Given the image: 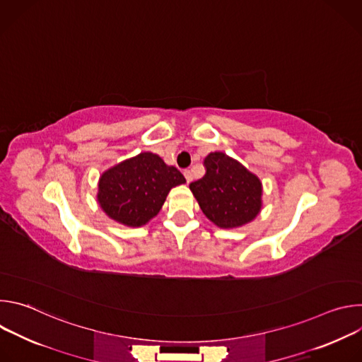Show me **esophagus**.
<instances>
[{
	"instance_id": "34e87169",
	"label": "esophagus",
	"mask_w": 362,
	"mask_h": 362,
	"mask_svg": "<svg viewBox=\"0 0 362 362\" xmlns=\"http://www.w3.org/2000/svg\"><path fill=\"white\" fill-rule=\"evenodd\" d=\"M183 175H185V177H186V182H187V183H190V182H192V179H193V177H192V172H190V170H185V172H183Z\"/></svg>"
}]
</instances>
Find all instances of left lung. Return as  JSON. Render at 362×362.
I'll list each match as a JSON object with an SVG mask.
<instances>
[{"label":"left lung","mask_w":362,"mask_h":362,"mask_svg":"<svg viewBox=\"0 0 362 362\" xmlns=\"http://www.w3.org/2000/svg\"><path fill=\"white\" fill-rule=\"evenodd\" d=\"M206 173L189 185L202 212L223 229L252 222L262 208V183L222 151L204 158Z\"/></svg>","instance_id":"1"}]
</instances>
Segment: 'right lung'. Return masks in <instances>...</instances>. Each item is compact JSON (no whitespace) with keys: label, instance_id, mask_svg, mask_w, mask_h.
<instances>
[{"label":"right lung","instance_id":"add662e5","mask_svg":"<svg viewBox=\"0 0 362 362\" xmlns=\"http://www.w3.org/2000/svg\"><path fill=\"white\" fill-rule=\"evenodd\" d=\"M183 183L186 179L175 166L144 151L100 176L97 200L113 221L139 228L160 212L170 189Z\"/></svg>","mask_w":362,"mask_h":362}]
</instances>
